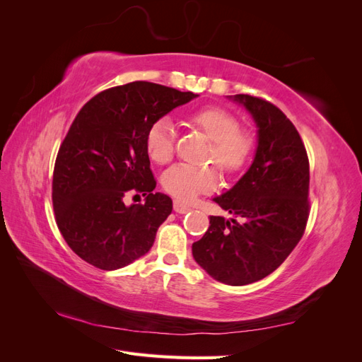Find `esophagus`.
<instances>
[{"mask_svg": "<svg viewBox=\"0 0 362 362\" xmlns=\"http://www.w3.org/2000/svg\"><path fill=\"white\" fill-rule=\"evenodd\" d=\"M173 210H175V213L185 214V213H189V211L192 210V208H190L189 205L182 204L181 201H173Z\"/></svg>", "mask_w": 362, "mask_h": 362, "instance_id": "esophagus-1", "label": "esophagus"}]
</instances>
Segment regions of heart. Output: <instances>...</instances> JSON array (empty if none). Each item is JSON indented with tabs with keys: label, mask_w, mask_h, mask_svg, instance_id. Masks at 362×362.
Returning <instances> with one entry per match:
<instances>
[{
	"label": "heart",
	"mask_w": 362,
	"mask_h": 362,
	"mask_svg": "<svg viewBox=\"0 0 362 362\" xmlns=\"http://www.w3.org/2000/svg\"><path fill=\"white\" fill-rule=\"evenodd\" d=\"M189 122L211 140L208 158L214 160L225 175H237L249 163L254 140L240 131L238 119L218 107H205L189 116ZM175 131L172 120L157 119L145 136L148 157L157 164H166L173 156ZM161 185L175 199L189 202L201 193H210L218 185V175L211 166L175 164L161 175Z\"/></svg>",
	"instance_id": "b5f03b06"
}]
</instances>
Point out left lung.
I'll return each mask as SVG.
<instances>
[{"label":"left lung","mask_w":362,"mask_h":362,"mask_svg":"<svg viewBox=\"0 0 362 362\" xmlns=\"http://www.w3.org/2000/svg\"><path fill=\"white\" fill-rule=\"evenodd\" d=\"M228 98L254 119L255 157L231 189L213 198L233 217L210 216L192 254L213 279L246 286L276 270L302 238L310 164L298 129L278 107L250 95Z\"/></svg>","instance_id":"1"}]
</instances>
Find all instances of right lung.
Returning a JSON list of instances; mask_svg holds the SVG:
<instances>
[{
    "mask_svg": "<svg viewBox=\"0 0 362 362\" xmlns=\"http://www.w3.org/2000/svg\"><path fill=\"white\" fill-rule=\"evenodd\" d=\"M199 95L148 81L112 87L76 115L59 149L52 177L57 226L69 247L89 264L116 270L144 257L172 199L154 193L145 149L148 128ZM141 192L145 204L124 205Z\"/></svg>",
    "mask_w": 362,
    "mask_h": 362,
    "instance_id": "obj_1",
    "label": "right lung"
}]
</instances>
